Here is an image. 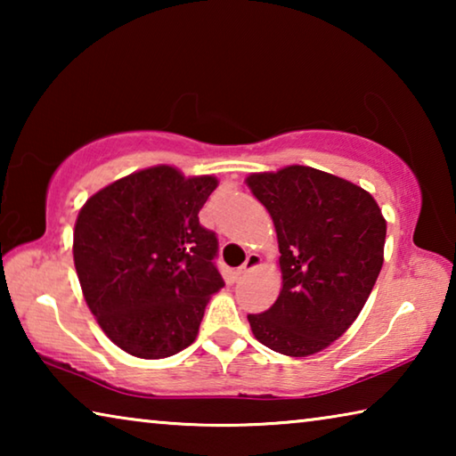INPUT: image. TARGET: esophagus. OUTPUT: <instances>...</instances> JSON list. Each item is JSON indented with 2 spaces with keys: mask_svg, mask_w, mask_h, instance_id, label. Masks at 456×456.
Listing matches in <instances>:
<instances>
[{
  "mask_svg": "<svg viewBox=\"0 0 456 456\" xmlns=\"http://www.w3.org/2000/svg\"><path fill=\"white\" fill-rule=\"evenodd\" d=\"M259 265H261V257L257 256V253H249V256H247V259H245V264L237 269V273L243 275V273L251 272V269H256Z\"/></svg>",
  "mask_w": 456,
  "mask_h": 456,
  "instance_id": "1",
  "label": "esophagus"
}]
</instances>
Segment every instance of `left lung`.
<instances>
[{"label":"left lung","mask_w":456,"mask_h":456,"mask_svg":"<svg viewBox=\"0 0 456 456\" xmlns=\"http://www.w3.org/2000/svg\"><path fill=\"white\" fill-rule=\"evenodd\" d=\"M245 183L272 215L281 253L280 297L247 320L273 352L312 356L364 307L384 264L386 219L368 191L312 167L253 173Z\"/></svg>","instance_id":"8db88e82"}]
</instances>
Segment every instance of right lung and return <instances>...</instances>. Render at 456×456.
Here are the masks:
<instances>
[{"label": "right lung", "instance_id": "add662e5", "mask_svg": "<svg viewBox=\"0 0 456 456\" xmlns=\"http://www.w3.org/2000/svg\"><path fill=\"white\" fill-rule=\"evenodd\" d=\"M219 181L142 168L94 192L74 225V265L104 334L144 360L168 358L199 334L213 293L217 237L199 223Z\"/></svg>", "mask_w": 456, "mask_h": 456}]
</instances>
